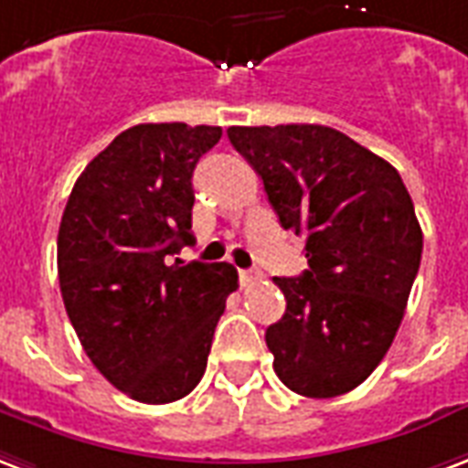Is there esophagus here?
Wrapping results in <instances>:
<instances>
[{
  "mask_svg": "<svg viewBox=\"0 0 468 468\" xmlns=\"http://www.w3.org/2000/svg\"><path fill=\"white\" fill-rule=\"evenodd\" d=\"M238 278H240V285L250 287V285H255L258 280H261V272H252V270H240V275H238Z\"/></svg>",
  "mask_w": 468,
  "mask_h": 468,
  "instance_id": "34e87169",
  "label": "esophagus"
}]
</instances>
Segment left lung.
Returning a JSON list of instances; mask_svg holds the SVG:
<instances>
[{"instance_id": "obj_1", "label": "left lung", "mask_w": 468, "mask_h": 468, "mask_svg": "<svg viewBox=\"0 0 468 468\" xmlns=\"http://www.w3.org/2000/svg\"><path fill=\"white\" fill-rule=\"evenodd\" d=\"M310 270L275 278L282 320L265 342L280 382L314 399L352 392L392 347L421 262L410 190L384 158L317 123L230 126Z\"/></svg>"}]
</instances>
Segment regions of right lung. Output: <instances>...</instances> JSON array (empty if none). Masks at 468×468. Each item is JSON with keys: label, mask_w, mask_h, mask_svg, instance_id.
I'll use <instances>...</instances> for the list:
<instances>
[{"label": "right lung", "mask_w": 468, "mask_h": 468, "mask_svg": "<svg viewBox=\"0 0 468 468\" xmlns=\"http://www.w3.org/2000/svg\"><path fill=\"white\" fill-rule=\"evenodd\" d=\"M220 136V126L128 128L79 176L58 225V285L81 347L144 404L196 389L238 287L228 262H173L193 243V168Z\"/></svg>", "instance_id": "right-lung-1"}]
</instances>
